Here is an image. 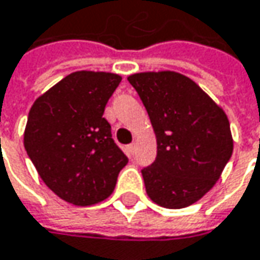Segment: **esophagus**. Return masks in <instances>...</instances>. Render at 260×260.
<instances>
[{"label": "esophagus", "mask_w": 260, "mask_h": 260, "mask_svg": "<svg viewBox=\"0 0 260 260\" xmlns=\"http://www.w3.org/2000/svg\"><path fill=\"white\" fill-rule=\"evenodd\" d=\"M126 150H128V154H129V156H132V154H134V152H135V144H129Z\"/></svg>", "instance_id": "esophagus-1"}]
</instances>
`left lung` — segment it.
<instances>
[{
    "instance_id": "left-lung-1",
    "label": "left lung",
    "mask_w": 260,
    "mask_h": 260,
    "mask_svg": "<svg viewBox=\"0 0 260 260\" xmlns=\"http://www.w3.org/2000/svg\"><path fill=\"white\" fill-rule=\"evenodd\" d=\"M146 107L157 143L152 165L141 170L149 198L184 208L219 180L232 156L229 120L200 86L174 71L128 77Z\"/></svg>"
}]
</instances>
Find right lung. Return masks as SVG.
Returning a JSON list of instances; mask_svg holds the SVG:
<instances>
[{"mask_svg": "<svg viewBox=\"0 0 260 260\" xmlns=\"http://www.w3.org/2000/svg\"><path fill=\"white\" fill-rule=\"evenodd\" d=\"M120 76L76 71L37 98L23 134L41 180L74 205L101 202L114 190L126 154L103 117Z\"/></svg>", "mask_w": 260, "mask_h": 260, "instance_id": "add662e5", "label": "right lung"}]
</instances>
